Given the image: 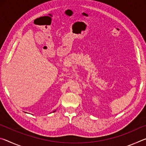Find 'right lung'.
<instances>
[{"label": "right lung", "mask_w": 146, "mask_h": 146, "mask_svg": "<svg viewBox=\"0 0 146 146\" xmlns=\"http://www.w3.org/2000/svg\"><path fill=\"white\" fill-rule=\"evenodd\" d=\"M55 111H53V112H55Z\"/></svg>", "instance_id": "obj_1"}]
</instances>
